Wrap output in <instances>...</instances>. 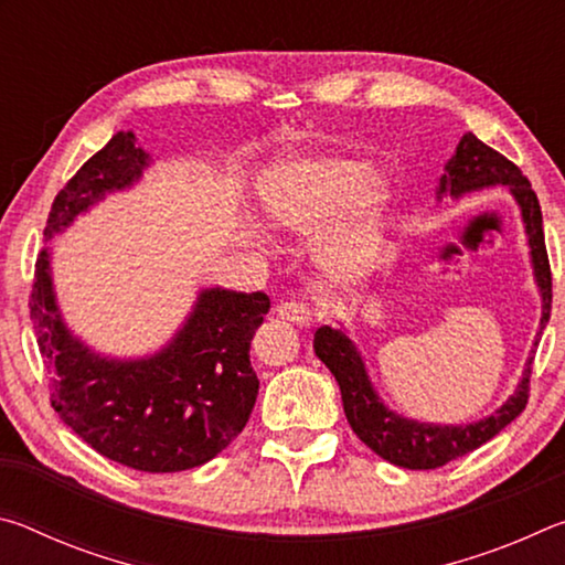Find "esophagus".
<instances>
[{
    "instance_id": "esophagus-1",
    "label": "esophagus",
    "mask_w": 565,
    "mask_h": 565,
    "mask_svg": "<svg viewBox=\"0 0 565 565\" xmlns=\"http://www.w3.org/2000/svg\"><path fill=\"white\" fill-rule=\"evenodd\" d=\"M276 317L284 321H291L296 327H309L311 321V309L301 301H281L276 306Z\"/></svg>"
}]
</instances>
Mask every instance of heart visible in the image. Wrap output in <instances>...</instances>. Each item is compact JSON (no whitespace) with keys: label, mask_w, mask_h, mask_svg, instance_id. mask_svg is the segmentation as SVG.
I'll use <instances>...</instances> for the list:
<instances>
[{"label":"heart","mask_w":565,"mask_h":565,"mask_svg":"<svg viewBox=\"0 0 565 565\" xmlns=\"http://www.w3.org/2000/svg\"><path fill=\"white\" fill-rule=\"evenodd\" d=\"M254 191L276 232L311 238L328 228L313 248L327 274L356 281L379 266L394 184L369 161L286 151L256 174Z\"/></svg>","instance_id":"b5f03b06"}]
</instances>
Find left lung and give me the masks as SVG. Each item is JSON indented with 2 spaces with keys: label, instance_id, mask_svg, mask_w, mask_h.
<instances>
[{
  "label": "left lung",
  "instance_id": "1",
  "mask_svg": "<svg viewBox=\"0 0 565 565\" xmlns=\"http://www.w3.org/2000/svg\"><path fill=\"white\" fill-rule=\"evenodd\" d=\"M493 186H503L513 196L515 206H519L525 246H529L533 284L541 296L539 329H535L519 384H515L513 394L493 414L478 420H466V424H431V420L398 414V411L391 408L381 398L374 381L369 376L366 361H363L356 341L349 337L343 323L337 329L321 327L313 333V351H317L321 363H327V369L337 379L341 388L343 414H347L353 434L384 461L411 468V471L414 468L428 471V468L446 466L454 458L476 451L478 446H483L495 434H501L521 414L525 401H529L533 353L539 349L541 333L551 319V266L546 242H543L541 206L529 179L521 174L519 167L511 164L499 151L486 147L476 134H463L451 159L446 161L441 179H438L436 204H441L444 199L461 202L468 194Z\"/></svg>",
  "mask_w": 565,
  "mask_h": 565
}]
</instances>
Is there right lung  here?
Wrapping results in <instances>:
<instances>
[{"label": "right lung", "mask_w": 565, "mask_h": 565, "mask_svg": "<svg viewBox=\"0 0 565 565\" xmlns=\"http://www.w3.org/2000/svg\"><path fill=\"white\" fill-rule=\"evenodd\" d=\"M154 157L134 131H119L56 194L44 242L111 194L145 179ZM52 244L36 259L30 313L52 371V406L109 461L147 473L204 466L242 434L259 394L248 349L269 311L262 291L199 289L167 343L145 356H111L66 323L52 274Z\"/></svg>", "instance_id": "add662e5"}]
</instances>
